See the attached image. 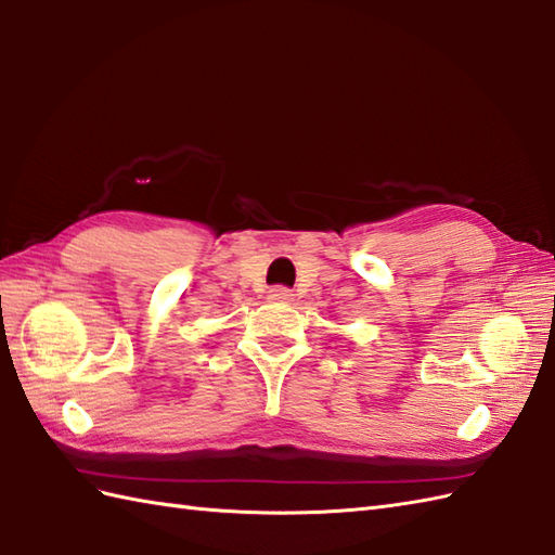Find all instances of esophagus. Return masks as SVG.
<instances>
[{
    "instance_id": "1",
    "label": "esophagus",
    "mask_w": 555,
    "mask_h": 555,
    "mask_svg": "<svg viewBox=\"0 0 555 555\" xmlns=\"http://www.w3.org/2000/svg\"><path fill=\"white\" fill-rule=\"evenodd\" d=\"M269 300L291 302L293 300V293L286 286H274V288H269Z\"/></svg>"
}]
</instances>
